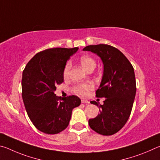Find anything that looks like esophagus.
Wrapping results in <instances>:
<instances>
[{
    "label": "esophagus",
    "instance_id": "esophagus-1",
    "mask_svg": "<svg viewBox=\"0 0 160 160\" xmlns=\"http://www.w3.org/2000/svg\"><path fill=\"white\" fill-rule=\"evenodd\" d=\"M81 102H82V103H84V104H90V102L88 101V100H86V99H82V100H81Z\"/></svg>",
    "mask_w": 160,
    "mask_h": 160
}]
</instances>
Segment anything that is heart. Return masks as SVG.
<instances>
[{"label": "heart", "instance_id": "b5f03b06", "mask_svg": "<svg viewBox=\"0 0 160 160\" xmlns=\"http://www.w3.org/2000/svg\"><path fill=\"white\" fill-rule=\"evenodd\" d=\"M80 63L83 67V68L87 71H89L92 69H94L96 67V62L92 58L90 57V56H82L80 59ZM72 63L70 61H68L65 65L64 69H63V76L67 77L69 74V71L70 68H71ZM94 88V85L92 82H82L78 84L75 85L73 88H72V91L74 92L75 94H80V95L85 96L88 94L89 92L91 90H92Z\"/></svg>", "mask_w": 160, "mask_h": 160}]
</instances>
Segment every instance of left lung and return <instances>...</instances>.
Returning a JSON list of instances; mask_svg holds the SVG:
<instances>
[{
  "mask_svg": "<svg viewBox=\"0 0 160 160\" xmlns=\"http://www.w3.org/2000/svg\"><path fill=\"white\" fill-rule=\"evenodd\" d=\"M83 51L96 53L104 65L96 97L106 99L102 105L90 102L99 107L100 113L89 120V125L97 133L112 135L123 128L131 115L136 93L133 67L122 52L110 45H90Z\"/></svg>",
  "mask_w": 160,
  "mask_h": 160,
  "instance_id": "8db88e82",
  "label": "left lung"
}]
</instances>
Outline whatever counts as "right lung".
Instances as JSON below:
<instances>
[{
  "instance_id": "obj_1",
  "label": "right lung",
  "mask_w": 160,
  "mask_h": 160,
  "mask_svg": "<svg viewBox=\"0 0 160 160\" xmlns=\"http://www.w3.org/2000/svg\"><path fill=\"white\" fill-rule=\"evenodd\" d=\"M78 50L53 48L37 53L22 72V99L29 118L44 133L56 134L68 126L72 111L80 106L77 96L65 98L54 94L56 85L63 82V69L67 61Z\"/></svg>"
}]
</instances>
